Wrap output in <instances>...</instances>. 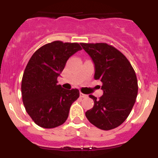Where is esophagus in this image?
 <instances>
[{
	"label": "esophagus",
	"instance_id": "esophagus-1",
	"mask_svg": "<svg viewBox=\"0 0 158 158\" xmlns=\"http://www.w3.org/2000/svg\"><path fill=\"white\" fill-rule=\"evenodd\" d=\"M87 96H88L87 95L84 94V93H80V97H81V98H86Z\"/></svg>",
	"mask_w": 158,
	"mask_h": 158
}]
</instances>
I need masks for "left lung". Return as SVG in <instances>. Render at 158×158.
<instances>
[{"mask_svg": "<svg viewBox=\"0 0 158 158\" xmlns=\"http://www.w3.org/2000/svg\"><path fill=\"white\" fill-rule=\"evenodd\" d=\"M95 65V80L103 83V96L93 95L94 106L85 112L88 120L104 131L114 129L130 115L138 95V81L127 58L107 43H81Z\"/></svg>", "mask_w": 158, "mask_h": 158, "instance_id": "8db88e82", "label": "left lung"}]
</instances>
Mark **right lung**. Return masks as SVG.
Here are the masks:
<instances>
[{
  "label": "right lung",
  "mask_w": 158,
  "mask_h": 158,
  "mask_svg": "<svg viewBox=\"0 0 158 158\" xmlns=\"http://www.w3.org/2000/svg\"><path fill=\"white\" fill-rule=\"evenodd\" d=\"M81 50L77 43L54 41L38 49L29 60L22 78V99L38 126L54 128L69 116L70 106L80 93L77 89H63L57 79L69 57Z\"/></svg>",
  "instance_id": "obj_1"
}]
</instances>
